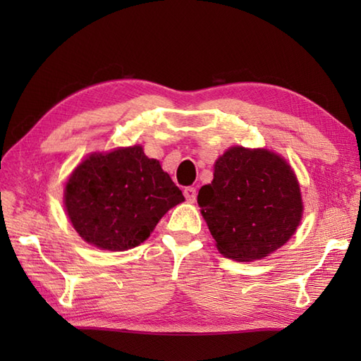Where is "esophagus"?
I'll return each mask as SVG.
<instances>
[{"mask_svg":"<svg viewBox=\"0 0 361 361\" xmlns=\"http://www.w3.org/2000/svg\"><path fill=\"white\" fill-rule=\"evenodd\" d=\"M185 197H186V200H188V202L194 203V202H195V198H197V189H195V188H192V186H188V188H185Z\"/></svg>","mask_w":361,"mask_h":361,"instance_id":"esophagus-1","label":"esophagus"}]
</instances>
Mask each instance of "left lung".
<instances>
[{"mask_svg": "<svg viewBox=\"0 0 361 361\" xmlns=\"http://www.w3.org/2000/svg\"><path fill=\"white\" fill-rule=\"evenodd\" d=\"M197 203L225 257L251 262L286 243L302 217L298 180L287 161L265 149L231 147L214 166Z\"/></svg>", "mask_w": 361, "mask_h": 361, "instance_id": "left-lung-1", "label": "left lung"}]
</instances>
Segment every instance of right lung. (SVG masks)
Here are the masks:
<instances>
[{
	"mask_svg": "<svg viewBox=\"0 0 361 361\" xmlns=\"http://www.w3.org/2000/svg\"><path fill=\"white\" fill-rule=\"evenodd\" d=\"M185 202L181 190L141 145L94 153L71 173L65 208L75 231L97 248L142 243L164 214Z\"/></svg>",
	"mask_w": 361,
	"mask_h": 361,
	"instance_id": "obj_1",
	"label": "right lung"
}]
</instances>
